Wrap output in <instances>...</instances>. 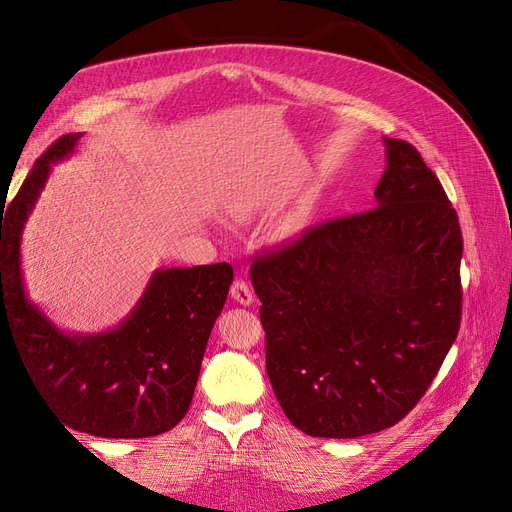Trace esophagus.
I'll return each instance as SVG.
<instances>
[{
	"mask_svg": "<svg viewBox=\"0 0 512 512\" xmlns=\"http://www.w3.org/2000/svg\"><path fill=\"white\" fill-rule=\"evenodd\" d=\"M230 297H232V301H237L239 305H245V307H250L254 303V292L243 280H237L235 284H232Z\"/></svg>",
	"mask_w": 512,
	"mask_h": 512,
	"instance_id": "esophagus-1",
	"label": "esophagus"
}]
</instances>
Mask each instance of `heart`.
I'll return each mask as SVG.
<instances>
[{"label": "heart", "mask_w": 512, "mask_h": 512, "mask_svg": "<svg viewBox=\"0 0 512 512\" xmlns=\"http://www.w3.org/2000/svg\"><path fill=\"white\" fill-rule=\"evenodd\" d=\"M239 218H247V215H245V213H239ZM301 224H303V215H301V213L294 215L292 222L286 226V235H294V232H297V230L301 228Z\"/></svg>", "instance_id": "b5f03b06"}]
</instances>
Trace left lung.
Instances as JSON below:
<instances>
[{
    "label": "left lung",
    "mask_w": 512,
    "mask_h": 512,
    "mask_svg": "<svg viewBox=\"0 0 512 512\" xmlns=\"http://www.w3.org/2000/svg\"><path fill=\"white\" fill-rule=\"evenodd\" d=\"M382 141L374 209L307 230L250 271L275 397L314 438L399 423L459 331L457 213L421 153Z\"/></svg>",
    "instance_id": "8db88e82"
}]
</instances>
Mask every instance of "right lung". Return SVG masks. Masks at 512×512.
I'll return each instance as SVG.
<instances>
[{
  "label": "right lung",
  "mask_w": 512,
  "mask_h": 512,
  "mask_svg": "<svg viewBox=\"0 0 512 512\" xmlns=\"http://www.w3.org/2000/svg\"><path fill=\"white\" fill-rule=\"evenodd\" d=\"M81 136L66 134L46 149L0 213V342L4 333L12 337L36 391L68 427L98 438L158 436L190 408L232 267L158 269L117 327L100 333L59 329L29 299L21 239L53 164L68 160Z\"/></svg>",
  "instance_id": "right-lung-1"
}]
</instances>
